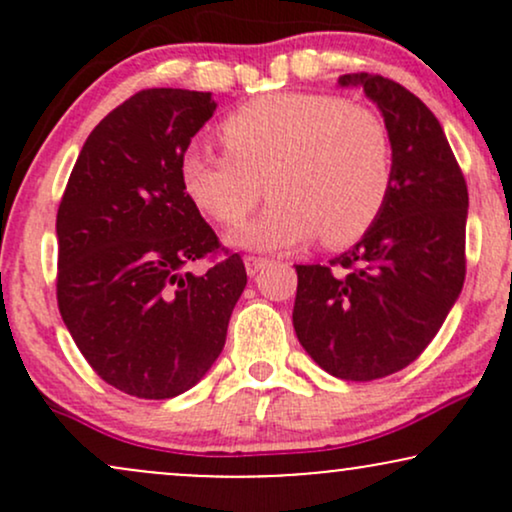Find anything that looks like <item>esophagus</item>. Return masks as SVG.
Wrapping results in <instances>:
<instances>
[{
  "mask_svg": "<svg viewBox=\"0 0 512 512\" xmlns=\"http://www.w3.org/2000/svg\"><path fill=\"white\" fill-rule=\"evenodd\" d=\"M267 264H269L267 257H252V255L245 257V269H248V274H250V276L260 274L262 269L267 267Z\"/></svg>",
  "mask_w": 512,
  "mask_h": 512,
  "instance_id": "34e87169",
  "label": "esophagus"
}]
</instances>
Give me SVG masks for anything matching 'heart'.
Here are the masks:
<instances>
[{
  "mask_svg": "<svg viewBox=\"0 0 512 512\" xmlns=\"http://www.w3.org/2000/svg\"><path fill=\"white\" fill-rule=\"evenodd\" d=\"M226 151L187 146L182 190L223 228L243 226L264 195L274 202L238 243L286 250L322 236L349 248L378 223L395 180L385 120L332 93L276 91L252 98L221 122Z\"/></svg>",
  "mask_w": 512,
  "mask_h": 512,
  "instance_id": "obj_1",
  "label": "heart"
}]
</instances>
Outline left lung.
I'll return each instance as SVG.
<instances>
[{"label": "left lung", "mask_w": 512, "mask_h": 512, "mask_svg": "<svg viewBox=\"0 0 512 512\" xmlns=\"http://www.w3.org/2000/svg\"><path fill=\"white\" fill-rule=\"evenodd\" d=\"M378 103L395 180L378 223L330 264H296L293 327L334 378L368 383L416 361L460 296L467 182L436 115L380 74H344Z\"/></svg>", "instance_id": "8db88e82"}]
</instances>
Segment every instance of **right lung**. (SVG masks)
<instances>
[{
    "mask_svg": "<svg viewBox=\"0 0 512 512\" xmlns=\"http://www.w3.org/2000/svg\"><path fill=\"white\" fill-rule=\"evenodd\" d=\"M211 93L144 88L88 134L57 209V305L88 366L142 399L182 395L226 344L248 284L182 190ZM211 259L197 277L186 267Z\"/></svg>",
    "mask_w": 512,
    "mask_h": 512,
    "instance_id": "add662e5",
    "label": "right lung"
}]
</instances>
